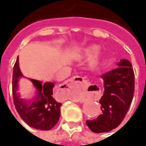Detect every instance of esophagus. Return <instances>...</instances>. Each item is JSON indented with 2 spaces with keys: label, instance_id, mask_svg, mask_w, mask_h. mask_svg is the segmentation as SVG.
<instances>
[{
  "label": "esophagus",
  "instance_id": "obj_1",
  "mask_svg": "<svg viewBox=\"0 0 146 146\" xmlns=\"http://www.w3.org/2000/svg\"><path fill=\"white\" fill-rule=\"evenodd\" d=\"M85 81V79L82 77V76H75L72 77L71 79H70L67 82L65 83V88H68V87H70L72 85V84L74 82H84Z\"/></svg>",
  "mask_w": 146,
  "mask_h": 146
}]
</instances>
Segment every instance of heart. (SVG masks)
Returning a JSON list of instances; mask_svg holds the SVG:
<instances>
[{
  "label": "heart",
  "mask_w": 146,
  "mask_h": 146,
  "mask_svg": "<svg viewBox=\"0 0 146 146\" xmlns=\"http://www.w3.org/2000/svg\"><path fill=\"white\" fill-rule=\"evenodd\" d=\"M82 54L84 56H91L90 57V63L95 65L98 62L100 58V52L98 51V47L97 45H92L82 50Z\"/></svg>",
  "instance_id": "b5f03b06"
}]
</instances>
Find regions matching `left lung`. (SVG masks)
Masks as SVG:
<instances>
[{"mask_svg": "<svg viewBox=\"0 0 146 146\" xmlns=\"http://www.w3.org/2000/svg\"><path fill=\"white\" fill-rule=\"evenodd\" d=\"M119 67L102 74L104 92L99 100L102 114L87 120L86 124L95 133H103L117 127L124 119L135 92V73L131 63L121 59Z\"/></svg>", "mask_w": 146, "mask_h": 146, "instance_id": "1", "label": "left lung"}]
</instances>
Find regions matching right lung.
<instances>
[{
	"label": "right lung",
	"mask_w": 146,
	"mask_h": 146,
	"mask_svg": "<svg viewBox=\"0 0 146 146\" xmlns=\"http://www.w3.org/2000/svg\"><path fill=\"white\" fill-rule=\"evenodd\" d=\"M23 75L19 65V58L15 63L12 76V95L15 109L21 118L30 127L37 130H51L60 117V106L53 97L54 83L44 84L36 80L30 79L36 89V95L32 100L26 101L18 93V83Z\"/></svg>",
	"instance_id": "1"
}]
</instances>
